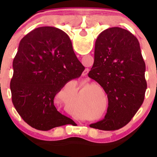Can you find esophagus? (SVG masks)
Wrapping results in <instances>:
<instances>
[{"label": "esophagus", "mask_w": 157, "mask_h": 157, "mask_svg": "<svg viewBox=\"0 0 157 157\" xmlns=\"http://www.w3.org/2000/svg\"><path fill=\"white\" fill-rule=\"evenodd\" d=\"M82 85H83L84 86V87L86 88V89H89V88H90V86L89 85V83H88V82L86 80H82Z\"/></svg>", "instance_id": "34e87169"}]
</instances>
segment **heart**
<instances>
[{"mask_svg": "<svg viewBox=\"0 0 157 157\" xmlns=\"http://www.w3.org/2000/svg\"><path fill=\"white\" fill-rule=\"evenodd\" d=\"M92 43V49L94 51L92 53L87 55L83 54L82 57V63L88 68L100 67L93 70L95 72L97 70L102 69L107 64L109 58V50L107 43L102 37H97L94 38L91 36L82 35L74 40L69 46V50L71 55L75 57H80L84 53V50ZM71 54L65 48L59 50L56 52V60L57 63L66 71L71 74L76 73L78 70V66L75 59Z\"/></svg>", "mask_w": 157, "mask_h": 157, "instance_id": "b5f03b06", "label": "heart"}]
</instances>
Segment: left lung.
Returning a JSON list of instances; mask_svg holds the SVG:
<instances>
[{"instance_id":"obj_1","label":"left lung","mask_w":157,"mask_h":157,"mask_svg":"<svg viewBox=\"0 0 157 157\" xmlns=\"http://www.w3.org/2000/svg\"><path fill=\"white\" fill-rule=\"evenodd\" d=\"M99 37L107 43L109 58L91 77V84L97 94L99 122L109 130H118L133 120L143 102L145 63L140 46L123 29L109 27Z\"/></svg>"}]
</instances>
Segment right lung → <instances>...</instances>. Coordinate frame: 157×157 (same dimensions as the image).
Segmentation results:
<instances>
[{
	"mask_svg": "<svg viewBox=\"0 0 157 157\" xmlns=\"http://www.w3.org/2000/svg\"><path fill=\"white\" fill-rule=\"evenodd\" d=\"M70 37L50 26L35 29L20 42L12 62V98L22 119L32 128L48 131L66 125L76 93L70 76L57 63V47Z\"/></svg>",
	"mask_w": 157,
	"mask_h": 157,
	"instance_id": "right-lung-1",
	"label": "right lung"
}]
</instances>
